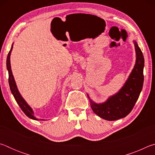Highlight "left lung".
Instances as JSON below:
<instances>
[{
	"label": "left lung",
	"mask_w": 155,
	"mask_h": 155,
	"mask_svg": "<svg viewBox=\"0 0 155 155\" xmlns=\"http://www.w3.org/2000/svg\"><path fill=\"white\" fill-rule=\"evenodd\" d=\"M133 43L136 54L135 64L121 89L101 103H95L87 94L91 109L104 120L114 121L129 114L142 90L144 58L136 41L133 40Z\"/></svg>",
	"instance_id": "1"
}]
</instances>
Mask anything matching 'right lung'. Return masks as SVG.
Wrapping results in <instances>:
<instances>
[{"label":"right lung","mask_w":155,"mask_h":155,"mask_svg":"<svg viewBox=\"0 0 155 155\" xmlns=\"http://www.w3.org/2000/svg\"><path fill=\"white\" fill-rule=\"evenodd\" d=\"M13 45H14V43L12 44L11 50H10V51L8 53V55H7V70H8V73H9V84L10 90H11V91L13 94V96H14V97L15 101L17 102L18 105H19L21 109L22 110V111L25 113V115H27V117H28L29 118L34 120H43V119L39 120L38 118H36V117L34 115V111H33V109L31 108L29 105H28V103L25 101V100L23 98V97L21 96L20 93L19 92V91H18V87H17L16 83H15L14 75H13V74H12L11 63H10V56H11V53H12V51L13 49Z\"/></svg>","instance_id":"add662e5"}]
</instances>
